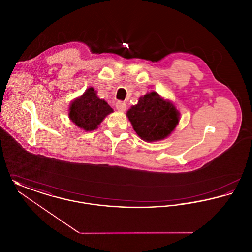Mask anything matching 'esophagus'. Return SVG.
Wrapping results in <instances>:
<instances>
[{
    "mask_svg": "<svg viewBox=\"0 0 252 252\" xmlns=\"http://www.w3.org/2000/svg\"><path fill=\"white\" fill-rule=\"evenodd\" d=\"M116 108L118 110H120V111H125L126 109V104L125 102H123V101H118L116 103Z\"/></svg>",
    "mask_w": 252,
    "mask_h": 252,
    "instance_id": "obj_1",
    "label": "esophagus"
}]
</instances>
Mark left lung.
<instances>
[{
    "instance_id": "1",
    "label": "left lung",
    "mask_w": 252,
    "mask_h": 252,
    "mask_svg": "<svg viewBox=\"0 0 252 252\" xmlns=\"http://www.w3.org/2000/svg\"><path fill=\"white\" fill-rule=\"evenodd\" d=\"M136 133L145 142L166 138L179 124V111L155 93L141 97L126 113Z\"/></svg>"
}]
</instances>
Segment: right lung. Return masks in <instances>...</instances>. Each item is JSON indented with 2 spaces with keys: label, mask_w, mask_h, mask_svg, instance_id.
<instances>
[{
  "label": "right lung",
  "mask_w": 252,
  "mask_h": 252,
  "mask_svg": "<svg viewBox=\"0 0 252 252\" xmlns=\"http://www.w3.org/2000/svg\"><path fill=\"white\" fill-rule=\"evenodd\" d=\"M113 109L108 103L96 95L94 88L88 89L83 95L74 100L70 107V119L80 128L91 131L111 113Z\"/></svg>",
  "instance_id": "obj_1"
}]
</instances>
